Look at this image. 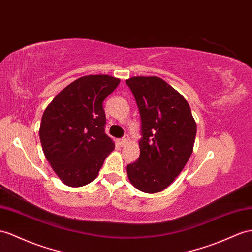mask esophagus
I'll list each match as a JSON object with an SVG mask.
<instances>
[{
  "instance_id": "obj_1",
  "label": "esophagus",
  "mask_w": 252,
  "mask_h": 252,
  "mask_svg": "<svg viewBox=\"0 0 252 252\" xmlns=\"http://www.w3.org/2000/svg\"><path fill=\"white\" fill-rule=\"evenodd\" d=\"M128 141H130V138H128L127 135H126V136H125L124 138H121V139L119 140V144H120L121 147H124V146H126V144H128Z\"/></svg>"
}]
</instances>
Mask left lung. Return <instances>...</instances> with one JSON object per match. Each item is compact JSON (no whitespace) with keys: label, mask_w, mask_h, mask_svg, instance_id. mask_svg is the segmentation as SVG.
<instances>
[{"label":"left lung","mask_w":252,"mask_h":252,"mask_svg":"<svg viewBox=\"0 0 252 252\" xmlns=\"http://www.w3.org/2000/svg\"><path fill=\"white\" fill-rule=\"evenodd\" d=\"M139 108L140 156L126 172L138 190L156 193L175 181L189 159L197 125L184 96L158 76L126 80Z\"/></svg>","instance_id":"1"}]
</instances>
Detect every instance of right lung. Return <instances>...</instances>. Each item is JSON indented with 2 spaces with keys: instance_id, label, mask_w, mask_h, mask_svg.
Segmentation results:
<instances>
[{
  "instance_id": "right-lung-1",
  "label": "right lung",
  "mask_w": 252,
  "mask_h": 252,
  "mask_svg": "<svg viewBox=\"0 0 252 252\" xmlns=\"http://www.w3.org/2000/svg\"><path fill=\"white\" fill-rule=\"evenodd\" d=\"M119 83L107 74L82 76L64 87L44 111L40 143L63 184L80 188L94 181L114 150L115 143L104 132L102 104Z\"/></svg>"
}]
</instances>
